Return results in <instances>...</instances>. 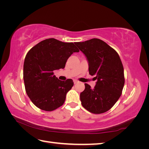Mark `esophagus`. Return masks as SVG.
I'll use <instances>...</instances> for the list:
<instances>
[{"label": "esophagus", "instance_id": "esophagus-1", "mask_svg": "<svg viewBox=\"0 0 149 149\" xmlns=\"http://www.w3.org/2000/svg\"><path fill=\"white\" fill-rule=\"evenodd\" d=\"M73 81H74V84H76L78 83V81H77V80H74Z\"/></svg>", "mask_w": 149, "mask_h": 149}]
</instances>
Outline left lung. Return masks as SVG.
Masks as SVG:
<instances>
[{"label": "left lung", "instance_id": "left-lung-1", "mask_svg": "<svg viewBox=\"0 0 149 149\" xmlns=\"http://www.w3.org/2000/svg\"><path fill=\"white\" fill-rule=\"evenodd\" d=\"M88 62L89 73L97 79L94 88L85 83L80 100L86 109L94 114L109 111L120 97L124 85V68L114 49L102 40L92 38L76 42Z\"/></svg>", "mask_w": 149, "mask_h": 149}]
</instances>
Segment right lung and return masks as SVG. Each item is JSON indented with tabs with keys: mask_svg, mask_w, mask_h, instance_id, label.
<instances>
[{
	"mask_svg": "<svg viewBox=\"0 0 149 149\" xmlns=\"http://www.w3.org/2000/svg\"><path fill=\"white\" fill-rule=\"evenodd\" d=\"M79 50L73 43L55 38L40 42L26 54L24 64V80L26 94L40 109L52 111L61 106L73 80L58 79L53 71L63 69L68 58Z\"/></svg>",
	"mask_w": 149,
	"mask_h": 149,
	"instance_id": "1",
	"label": "right lung"
}]
</instances>
